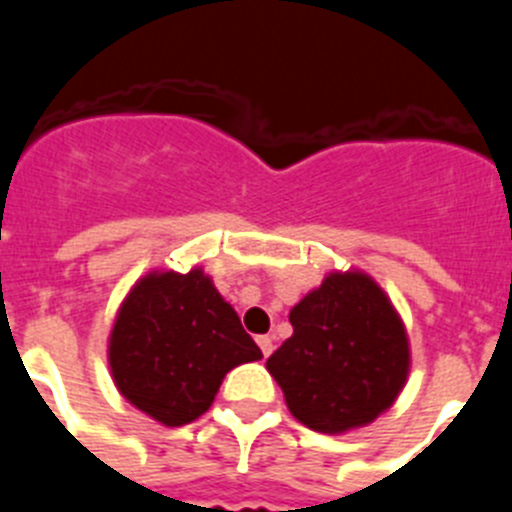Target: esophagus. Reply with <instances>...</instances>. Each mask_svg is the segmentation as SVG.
Here are the masks:
<instances>
[{
    "mask_svg": "<svg viewBox=\"0 0 512 512\" xmlns=\"http://www.w3.org/2000/svg\"><path fill=\"white\" fill-rule=\"evenodd\" d=\"M256 343H259L261 354L271 356V351H274V338H271V336H259V338H256Z\"/></svg>",
    "mask_w": 512,
    "mask_h": 512,
    "instance_id": "esophagus-1",
    "label": "esophagus"
}]
</instances>
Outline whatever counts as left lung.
<instances>
[{
  "label": "left lung",
  "instance_id": "obj_1",
  "mask_svg": "<svg viewBox=\"0 0 512 512\" xmlns=\"http://www.w3.org/2000/svg\"><path fill=\"white\" fill-rule=\"evenodd\" d=\"M292 336L266 369L289 413L318 433L372 423L397 400L410 372L408 333L390 297L361 271H336L302 297Z\"/></svg>",
  "mask_w": 512,
  "mask_h": 512
}]
</instances>
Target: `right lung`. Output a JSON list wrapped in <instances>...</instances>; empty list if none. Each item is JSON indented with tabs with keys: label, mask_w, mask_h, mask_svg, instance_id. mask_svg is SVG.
<instances>
[{
	"label": "right lung",
	"mask_w": 512,
	"mask_h": 512,
	"mask_svg": "<svg viewBox=\"0 0 512 512\" xmlns=\"http://www.w3.org/2000/svg\"><path fill=\"white\" fill-rule=\"evenodd\" d=\"M259 359L261 348L202 269L151 271L130 289L110 333L120 395L171 428L207 413L225 374Z\"/></svg>",
	"instance_id": "add662e5"
}]
</instances>
